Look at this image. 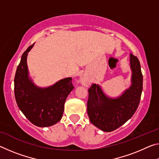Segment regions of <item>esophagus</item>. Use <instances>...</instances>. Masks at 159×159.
Returning <instances> with one entry per match:
<instances>
[{"instance_id": "34e87169", "label": "esophagus", "mask_w": 159, "mask_h": 159, "mask_svg": "<svg viewBox=\"0 0 159 159\" xmlns=\"http://www.w3.org/2000/svg\"><path fill=\"white\" fill-rule=\"evenodd\" d=\"M80 83H81V84L84 86H88V83H89V80H88V78L85 76H82L81 77H80Z\"/></svg>"}]
</instances>
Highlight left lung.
<instances>
[{"label": "left lung", "instance_id": "8db88e82", "mask_svg": "<svg viewBox=\"0 0 159 159\" xmlns=\"http://www.w3.org/2000/svg\"><path fill=\"white\" fill-rule=\"evenodd\" d=\"M131 85L116 98H109L99 85L88 89L87 111L90 122L104 132H111L133 116L140 101L143 77L138 58L130 55Z\"/></svg>", "mask_w": 159, "mask_h": 159}]
</instances>
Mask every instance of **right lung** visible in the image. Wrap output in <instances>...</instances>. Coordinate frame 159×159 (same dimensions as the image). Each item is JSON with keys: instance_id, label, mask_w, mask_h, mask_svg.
Segmentation results:
<instances>
[{"instance_id": "add662e5", "label": "right lung", "mask_w": 159, "mask_h": 159, "mask_svg": "<svg viewBox=\"0 0 159 159\" xmlns=\"http://www.w3.org/2000/svg\"><path fill=\"white\" fill-rule=\"evenodd\" d=\"M29 46L21 56L15 76V96L19 109L26 118L39 127H48L62 117L66 99L74 89L71 78L59 80L47 88H40L29 77L26 60Z\"/></svg>"}]
</instances>
